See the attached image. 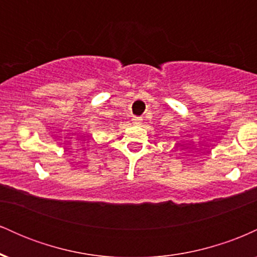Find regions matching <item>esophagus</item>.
Masks as SVG:
<instances>
[{
    "label": "esophagus",
    "mask_w": 257,
    "mask_h": 257,
    "mask_svg": "<svg viewBox=\"0 0 257 257\" xmlns=\"http://www.w3.org/2000/svg\"><path fill=\"white\" fill-rule=\"evenodd\" d=\"M133 123H134V124H141V123H143V118H141V117H134V118H133Z\"/></svg>",
    "instance_id": "obj_1"
}]
</instances>
